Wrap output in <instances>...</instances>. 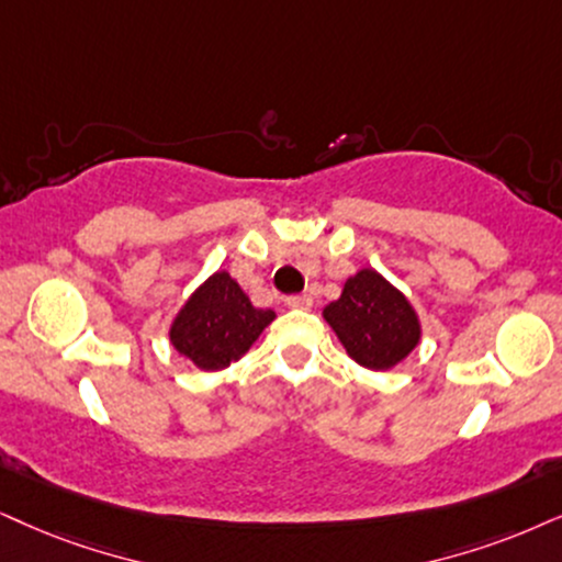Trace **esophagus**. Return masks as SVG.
<instances>
[{"label":"esophagus","mask_w":562,"mask_h":562,"mask_svg":"<svg viewBox=\"0 0 562 562\" xmlns=\"http://www.w3.org/2000/svg\"><path fill=\"white\" fill-rule=\"evenodd\" d=\"M285 303L290 305V308H311V305H314V297L301 293V295H290Z\"/></svg>","instance_id":"obj_1"}]
</instances>
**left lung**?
<instances>
[{"label": "left lung", "instance_id": "left-lung-1", "mask_svg": "<svg viewBox=\"0 0 562 562\" xmlns=\"http://www.w3.org/2000/svg\"><path fill=\"white\" fill-rule=\"evenodd\" d=\"M322 316L345 352L368 371H392L423 339L415 305L373 267L347 277L342 293L326 305Z\"/></svg>", "mask_w": 562, "mask_h": 562}]
</instances>
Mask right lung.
<instances>
[{
    "label": "right lung",
    "instance_id": "1",
    "mask_svg": "<svg viewBox=\"0 0 562 562\" xmlns=\"http://www.w3.org/2000/svg\"><path fill=\"white\" fill-rule=\"evenodd\" d=\"M274 318L272 308H257L231 272L220 269L187 297L168 326V339L199 371H223L251 350Z\"/></svg>",
    "mask_w": 562,
    "mask_h": 562
}]
</instances>
